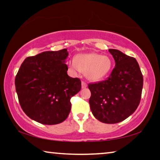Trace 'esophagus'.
<instances>
[{"label":"esophagus","instance_id":"esophagus-1","mask_svg":"<svg viewBox=\"0 0 160 160\" xmlns=\"http://www.w3.org/2000/svg\"><path fill=\"white\" fill-rule=\"evenodd\" d=\"M87 86H88L87 83L84 82V81H82V88H87Z\"/></svg>","mask_w":160,"mask_h":160}]
</instances>
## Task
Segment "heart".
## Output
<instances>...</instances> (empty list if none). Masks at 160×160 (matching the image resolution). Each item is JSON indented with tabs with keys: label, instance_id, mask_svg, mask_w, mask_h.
<instances>
[{
	"label": "heart",
	"instance_id": "obj_1",
	"mask_svg": "<svg viewBox=\"0 0 160 160\" xmlns=\"http://www.w3.org/2000/svg\"><path fill=\"white\" fill-rule=\"evenodd\" d=\"M70 69L75 73L85 72L87 79L98 81L109 74L112 67V61L109 56L99 53H82L76 56L74 60L68 63Z\"/></svg>",
	"mask_w": 160,
	"mask_h": 160
}]
</instances>
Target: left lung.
<instances>
[{"mask_svg": "<svg viewBox=\"0 0 160 160\" xmlns=\"http://www.w3.org/2000/svg\"><path fill=\"white\" fill-rule=\"evenodd\" d=\"M115 68L107 80L90 83L89 100L92 114L104 123L125 120L138 107L141 99L143 77L136 59L117 49H109Z\"/></svg>", "mask_w": 160, "mask_h": 160, "instance_id": "obj_1", "label": "left lung"}]
</instances>
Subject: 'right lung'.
Returning a JSON list of instances; mask_svg holds the SVG:
<instances>
[{"mask_svg":"<svg viewBox=\"0 0 160 160\" xmlns=\"http://www.w3.org/2000/svg\"><path fill=\"white\" fill-rule=\"evenodd\" d=\"M66 48L44 51L25 58L15 84L19 102L26 115L37 122L54 125L66 120L70 99L79 92L81 81L67 74Z\"/></svg>","mask_w":160,"mask_h":160,"instance_id":"add662e5","label":"right lung"}]
</instances>
